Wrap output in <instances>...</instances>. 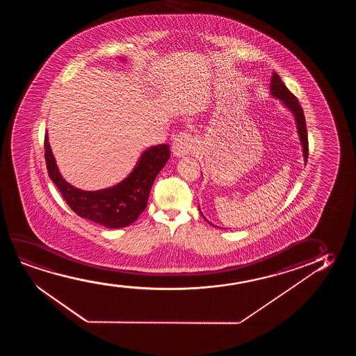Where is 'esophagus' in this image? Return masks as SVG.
I'll return each mask as SVG.
<instances>
[{
  "instance_id": "1",
  "label": "esophagus",
  "mask_w": 356,
  "mask_h": 356,
  "mask_svg": "<svg viewBox=\"0 0 356 356\" xmlns=\"http://www.w3.org/2000/svg\"><path fill=\"white\" fill-rule=\"evenodd\" d=\"M195 141L187 132H180L176 135L172 145H171V151L175 156H185L195 151Z\"/></svg>"
}]
</instances>
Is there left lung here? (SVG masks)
Here are the masks:
<instances>
[{"instance_id": "left-lung-1", "label": "left lung", "mask_w": 356, "mask_h": 356, "mask_svg": "<svg viewBox=\"0 0 356 356\" xmlns=\"http://www.w3.org/2000/svg\"><path fill=\"white\" fill-rule=\"evenodd\" d=\"M270 95H271V97L280 99L283 106L287 108L289 112L292 113L294 120H296V124H297L298 136H299V140H300V143H302L304 161H305V164H307V154H309V146H307V145H309V143H307V124H305L304 112H302V107H300L297 97L288 90L287 86L283 83L281 78L278 76V74L275 73V72H273V76H271ZM200 214H202V211H200ZM202 216L205 219L204 215L202 214ZM205 221L209 222L207 219H205ZM209 224L211 225V226H215V225L211 224V222H209ZM215 227H218V226H215Z\"/></svg>"}]
</instances>
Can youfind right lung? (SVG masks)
Returning a JSON list of instances; mask_svg holds the SVG:
<instances>
[{
    "label": "right lung",
    "instance_id": "1",
    "mask_svg": "<svg viewBox=\"0 0 356 356\" xmlns=\"http://www.w3.org/2000/svg\"><path fill=\"white\" fill-rule=\"evenodd\" d=\"M169 148V145L149 147L142 152L131 172L117 185L103 190L83 191L64 180L49 146V135L44 136V159L49 176L67 204L80 218L107 229L127 227L146 209L152 185L170 158Z\"/></svg>",
    "mask_w": 356,
    "mask_h": 356
}]
</instances>
